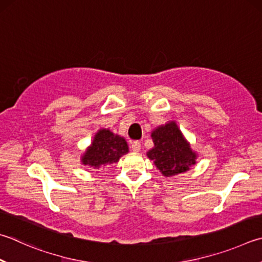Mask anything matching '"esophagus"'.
Returning a JSON list of instances; mask_svg holds the SVG:
<instances>
[{"instance_id":"obj_1","label":"esophagus","mask_w":262,"mask_h":262,"mask_svg":"<svg viewBox=\"0 0 262 262\" xmlns=\"http://www.w3.org/2000/svg\"><path fill=\"white\" fill-rule=\"evenodd\" d=\"M132 149L134 152H140L141 151V143L139 141H135L132 143Z\"/></svg>"}]
</instances>
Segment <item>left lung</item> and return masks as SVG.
Returning <instances> with one entry per match:
<instances>
[{
  "label": "left lung",
  "instance_id": "8db88e82",
  "mask_svg": "<svg viewBox=\"0 0 262 262\" xmlns=\"http://www.w3.org/2000/svg\"><path fill=\"white\" fill-rule=\"evenodd\" d=\"M154 147L146 152L157 169L166 178L182 174L196 164L198 155L181 132L177 121H168L151 132Z\"/></svg>",
  "mask_w": 262,
  "mask_h": 262
}]
</instances>
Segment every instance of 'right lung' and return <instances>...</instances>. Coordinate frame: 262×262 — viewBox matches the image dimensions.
<instances>
[{"mask_svg":"<svg viewBox=\"0 0 262 262\" xmlns=\"http://www.w3.org/2000/svg\"><path fill=\"white\" fill-rule=\"evenodd\" d=\"M128 152L129 147L122 136L115 134L108 128H101L95 133L92 143L80 157V161L90 168L99 169L102 166L118 163Z\"/></svg>","mask_w":262,"mask_h":262,"instance_id":"obj_1","label":"right lung"}]
</instances>
